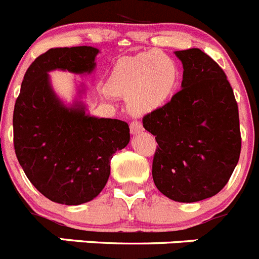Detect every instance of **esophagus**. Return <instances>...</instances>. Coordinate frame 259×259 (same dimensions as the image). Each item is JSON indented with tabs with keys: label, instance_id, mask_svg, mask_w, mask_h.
Returning <instances> with one entry per match:
<instances>
[{
	"label": "esophagus",
	"instance_id": "obj_1",
	"mask_svg": "<svg viewBox=\"0 0 259 259\" xmlns=\"http://www.w3.org/2000/svg\"><path fill=\"white\" fill-rule=\"evenodd\" d=\"M130 130H131V134L132 135H137L140 134V132H143V124H141L140 122H131V124H130Z\"/></svg>",
	"mask_w": 259,
	"mask_h": 259
}]
</instances>
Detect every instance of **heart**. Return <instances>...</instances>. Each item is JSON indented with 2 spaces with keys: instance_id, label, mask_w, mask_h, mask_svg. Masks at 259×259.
<instances>
[{
  "instance_id": "heart-1",
  "label": "heart",
  "mask_w": 259,
  "mask_h": 259,
  "mask_svg": "<svg viewBox=\"0 0 259 259\" xmlns=\"http://www.w3.org/2000/svg\"><path fill=\"white\" fill-rule=\"evenodd\" d=\"M179 77V68L171 57L148 50L119 59L107 80V89L111 95L127 98L132 114L146 115L170 101Z\"/></svg>"
}]
</instances>
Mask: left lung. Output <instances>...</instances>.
<instances>
[{
	"label": "left lung",
	"instance_id": "8db88e82",
	"mask_svg": "<svg viewBox=\"0 0 259 259\" xmlns=\"http://www.w3.org/2000/svg\"><path fill=\"white\" fill-rule=\"evenodd\" d=\"M174 53L184 70L182 91L143 124L158 143L152 171L158 191L197 202L221 192L239 162V109L224 71L206 53Z\"/></svg>",
	"mask_w": 259,
	"mask_h": 259
}]
</instances>
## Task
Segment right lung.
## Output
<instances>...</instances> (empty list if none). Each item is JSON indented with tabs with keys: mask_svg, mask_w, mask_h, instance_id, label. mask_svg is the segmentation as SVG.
I'll return each instance as SVG.
<instances>
[{
	"mask_svg": "<svg viewBox=\"0 0 259 259\" xmlns=\"http://www.w3.org/2000/svg\"><path fill=\"white\" fill-rule=\"evenodd\" d=\"M93 47L49 49L32 62L14 107V148L23 171L40 193L62 205H81L101 193L110 161L130 143V127L119 119L96 118L81 101L77 87L71 105L58 97L50 71L93 74Z\"/></svg>",
	"mask_w": 259,
	"mask_h": 259,
	"instance_id": "add662e5",
	"label": "right lung"
}]
</instances>
